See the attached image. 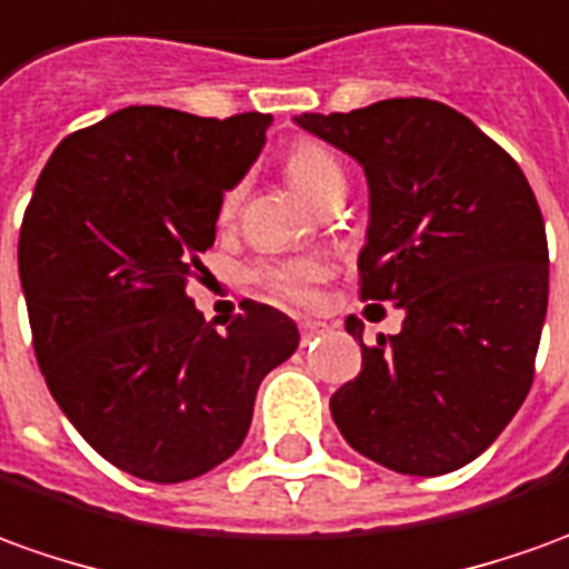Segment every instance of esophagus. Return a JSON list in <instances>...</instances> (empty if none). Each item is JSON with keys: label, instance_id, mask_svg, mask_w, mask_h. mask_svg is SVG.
<instances>
[{"label": "esophagus", "instance_id": "1", "mask_svg": "<svg viewBox=\"0 0 569 569\" xmlns=\"http://www.w3.org/2000/svg\"><path fill=\"white\" fill-rule=\"evenodd\" d=\"M328 331V322H319V319H300V337L303 343H309L312 337H319Z\"/></svg>", "mask_w": 569, "mask_h": 569}]
</instances>
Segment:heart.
Wrapping results in <instances>:
<instances>
[{"mask_svg":"<svg viewBox=\"0 0 569 569\" xmlns=\"http://www.w3.org/2000/svg\"><path fill=\"white\" fill-rule=\"evenodd\" d=\"M284 170L291 176V182L309 201L319 203L325 201L328 194L335 191H347V172H343V163L337 160V154L331 148H325L322 142H297L288 151L284 158ZM241 198H244V182H234L222 201H219V222H229V219L238 213L241 207ZM325 276V266L312 257H303V260H288L276 262V266H262L257 269V278L269 291L281 297V300H293V303H307L312 297V288L316 281Z\"/></svg>","mask_w":569,"mask_h":569,"instance_id":"heart-1","label":"heart"}]
</instances>
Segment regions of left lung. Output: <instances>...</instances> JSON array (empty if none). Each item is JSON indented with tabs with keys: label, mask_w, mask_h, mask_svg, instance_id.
I'll list each match as a JSON object with an SVG mask.
<instances>
[{
	"label": "left lung",
	"mask_w": 569,
	"mask_h": 569,
	"mask_svg": "<svg viewBox=\"0 0 569 569\" xmlns=\"http://www.w3.org/2000/svg\"><path fill=\"white\" fill-rule=\"evenodd\" d=\"M293 123L368 179L362 300H390L402 331L362 343V371L331 397L359 456L411 477L465 468L523 406L548 309L546 222L511 154L465 113L387 98Z\"/></svg>",
	"instance_id": "8db88e82"
}]
</instances>
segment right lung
I'll return each mask as SVG.
<instances>
[{
  "label": "right lung",
  "mask_w": 569,
  "mask_h": 569,
  "mask_svg": "<svg viewBox=\"0 0 569 569\" xmlns=\"http://www.w3.org/2000/svg\"><path fill=\"white\" fill-rule=\"evenodd\" d=\"M269 123L113 111L54 148L23 213L18 272L39 371L82 440L139 480L182 483L234 456L257 387L300 343L276 307L244 300L219 331L186 293Z\"/></svg>",
  "instance_id": "obj_1"
}]
</instances>
